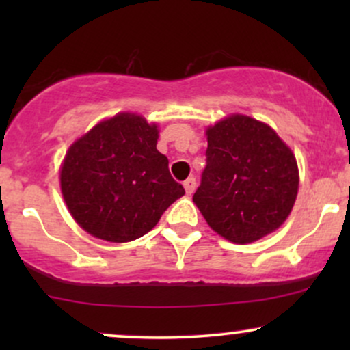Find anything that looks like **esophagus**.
<instances>
[{
	"label": "esophagus",
	"mask_w": 350,
	"mask_h": 350,
	"mask_svg": "<svg viewBox=\"0 0 350 350\" xmlns=\"http://www.w3.org/2000/svg\"><path fill=\"white\" fill-rule=\"evenodd\" d=\"M196 178H187L186 180H184V189H186V194L187 196H191L192 192H194V189H196Z\"/></svg>",
	"instance_id": "34e87169"
}]
</instances>
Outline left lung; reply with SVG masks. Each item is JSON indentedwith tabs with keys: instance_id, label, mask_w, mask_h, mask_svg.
Masks as SVG:
<instances>
[{
	"instance_id": "left-lung-1",
	"label": "left lung",
	"mask_w": 350,
	"mask_h": 350,
	"mask_svg": "<svg viewBox=\"0 0 350 350\" xmlns=\"http://www.w3.org/2000/svg\"><path fill=\"white\" fill-rule=\"evenodd\" d=\"M207 164L194 200L212 230L252 243L290 215L299 174L293 151L275 130L245 115L207 128Z\"/></svg>"
}]
</instances>
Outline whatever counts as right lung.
I'll use <instances>...</instances> for the list:
<instances>
[{"label": "right lung", "mask_w": 350, "mask_h": 350, "mask_svg": "<svg viewBox=\"0 0 350 350\" xmlns=\"http://www.w3.org/2000/svg\"><path fill=\"white\" fill-rule=\"evenodd\" d=\"M158 126L118 113L95 124L67 151L60 189L83 230L107 242L139 239L184 196L167 158L156 150Z\"/></svg>", "instance_id": "1"}]
</instances>
